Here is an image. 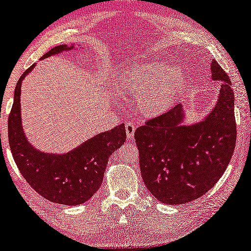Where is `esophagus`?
Wrapping results in <instances>:
<instances>
[{"instance_id": "34e87169", "label": "esophagus", "mask_w": 251, "mask_h": 251, "mask_svg": "<svg viewBox=\"0 0 251 251\" xmlns=\"http://www.w3.org/2000/svg\"><path fill=\"white\" fill-rule=\"evenodd\" d=\"M125 130H126V134H127V138L132 139L134 136V131H136V126H134L133 123L131 121H127L125 124Z\"/></svg>"}]
</instances>
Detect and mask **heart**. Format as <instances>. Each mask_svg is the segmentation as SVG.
I'll use <instances>...</instances> for the list:
<instances>
[{"label":"heart","mask_w":251,"mask_h":251,"mask_svg":"<svg viewBox=\"0 0 251 251\" xmlns=\"http://www.w3.org/2000/svg\"><path fill=\"white\" fill-rule=\"evenodd\" d=\"M120 85L138 100L139 112L151 118L168 111L180 98L187 85V74L183 68L170 67L163 60H150L125 69Z\"/></svg>","instance_id":"obj_1"}]
</instances>
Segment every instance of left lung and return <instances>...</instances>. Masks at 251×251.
Listing matches in <instances>:
<instances>
[{
  "mask_svg": "<svg viewBox=\"0 0 251 251\" xmlns=\"http://www.w3.org/2000/svg\"><path fill=\"white\" fill-rule=\"evenodd\" d=\"M212 79L222 82L217 104L199 123L184 124L182 104L134 132L143 181L158 201L181 205L207 193L222 177L236 145L235 95L216 60Z\"/></svg>",
  "mask_w": 251,
  "mask_h": 251,
  "instance_id": "8db88e82",
  "label": "left lung"
}]
</instances>
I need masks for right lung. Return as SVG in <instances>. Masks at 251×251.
Returning a JSON list of instances; mask_svg holds the SVG:
<instances>
[{
	"instance_id": "1",
	"label": "right lung",
	"mask_w": 251,
	"mask_h": 251,
	"mask_svg": "<svg viewBox=\"0 0 251 251\" xmlns=\"http://www.w3.org/2000/svg\"><path fill=\"white\" fill-rule=\"evenodd\" d=\"M74 49V45L56 46L40 59ZM34 67L27 69L16 83L8 118V138L14 161L25 180L41 197L60 205H81L100 188L109 156L125 143V126L121 124L96 134L67 153H49L35 149L24 132L20 104L21 84Z\"/></svg>"
}]
</instances>
